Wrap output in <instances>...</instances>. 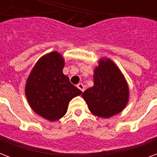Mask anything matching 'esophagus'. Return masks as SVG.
Instances as JSON below:
<instances>
[{"instance_id": "1", "label": "esophagus", "mask_w": 157, "mask_h": 157, "mask_svg": "<svg viewBox=\"0 0 157 157\" xmlns=\"http://www.w3.org/2000/svg\"><path fill=\"white\" fill-rule=\"evenodd\" d=\"M77 88H78L79 90H81L82 92H84V91H85V90H86V89H85V86H84L82 83H79L78 85H77Z\"/></svg>"}]
</instances>
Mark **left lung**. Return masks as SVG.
I'll use <instances>...</instances> for the list:
<instances>
[{"label":"left lung","instance_id":"8db88e82","mask_svg":"<svg viewBox=\"0 0 157 157\" xmlns=\"http://www.w3.org/2000/svg\"><path fill=\"white\" fill-rule=\"evenodd\" d=\"M93 77L94 86L82 94L90 111L106 119L121 112L129 102V89L118 66L107 57L101 58Z\"/></svg>","mask_w":157,"mask_h":157}]
</instances>
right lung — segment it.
I'll return each mask as SVG.
<instances>
[{
  "label": "right lung",
  "mask_w": 157,
  "mask_h": 157,
  "mask_svg": "<svg viewBox=\"0 0 157 157\" xmlns=\"http://www.w3.org/2000/svg\"><path fill=\"white\" fill-rule=\"evenodd\" d=\"M64 65L60 53H48L36 63L26 81L25 95L29 106L49 121L61 119L70 101L82 94L63 74Z\"/></svg>",
  "instance_id": "obj_1"
}]
</instances>
